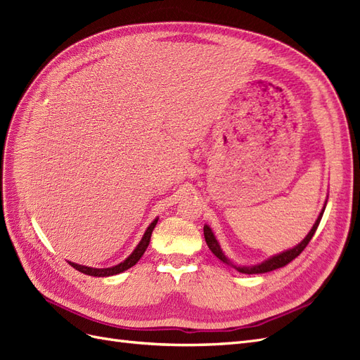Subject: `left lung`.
<instances>
[{
	"mask_svg": "<svg viewBox=\"0 0 360 360\" xmlns=\"http://www.w3.org/2000/svg\"><path fill=\"white\" fill-rule=\"evenodd\" d=\"M324 209H326V204H324V207H323L321 213L319 214L317 221H315L314 226L311 228V231L308 233V236L304 237L303 240H302L297 246H294V248H291V249H288V250H284V252H281V254H278V255H275V257H271V258L263 261V263L255 264V266H236L234 263H231V261L228 259V258L225 257V254L222 252V249H221V246H219V242L216 240V237H214V234H213V231H212V228H210L209 225H204V238H205L207 246L210 248V250H212V252H213L217 258H219L221 261H224L225 264L234 267L237 271H240V274H246V275L267 274V271H271V270H276V269H281V267L287 266L288 263H291V261H292L294 258L299 257V255L302 254V250L308 246V243L311 242L312 236L315 234V231H317L319 224H320L321 217H323V213H324Z\"/></svg>",
	"mask_w": 360,
	"mask_h": 360,
	"instance_id": "1",
	"label": "left lung"
}]
</instances>
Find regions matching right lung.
Returning a JSON list of instances; mask_svg holds the SVG:
<instances>
[{
	"label": "right lung",
	"mask_w": 360,
	"mask_h": 360,
	"mask_svg": "<svg viewBox=\"0 0 360 360\" xmlns=\"http://www.w3.org/2000/svg\"><path fill=\"white\" fill-rule=\"evenodd\" d=\"M156 224H158V219H155L153 222H151V224L148 225V228H147V230H146V233H144L143 238H141V242L138 243V246L135 248L134 252L130 254V255H129V257H127L124 261H122V263L117 264V266H112V267H106V269H94V267H86V266H81V264H75V263H72V261H69V264H70L73 269L79 270L81 274L90 275V276H99V278H105V276H112V275H118V274H122V271H124V270L130 269V267H132V266H135V264L138 263V261H139V258L144 255L146 249H147V246H148V243H150V237H151V233H153V230H155Z\"/></svg>",
	"instance_id": "1"
}]
</instances>
